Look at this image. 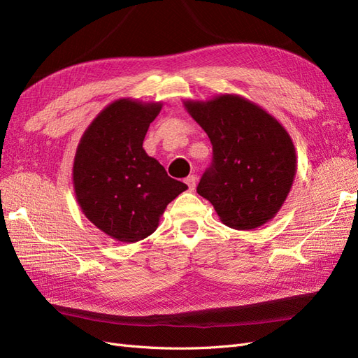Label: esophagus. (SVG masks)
I'll list each match as a JSON object with an SVG mask.
<instances>
[{"instance_id": "esophagus-1", "label": "esophagus", "mask_w": 358, "mask_h": 358, "mask_svg": "<svg viewBox=\"0 0 358 358\" xmlns=\"http://www.w3.org/2000/svg\"><path fill=\"white\" fill-rule=\"evenodd\" d=\"M185 182H187V185H188L189 191H194V188H196V182H197V178L194 176V175H191V176H188V178L185 179Z\"/></svg>"}]
</instances>
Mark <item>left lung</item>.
Segmentation results:
<instances>
[{"instance_id": "8db88e82", "label": "left lung", "mask_w": 358, "mask_h": 358, "mask_svg": "<svg viewBox=\"0 0 358 358\" xmlns=\"http://www.w3.org/2000/svg\"><path fill=\"white\" fill-rule=\"evenodd\" d=\"M183 107L213 148L212 167L203 175L197 192L230 229L254 230L272 221L297 171L296 148L285 127L262 106L237 94L185 100Z\"/></svg>"}]
</instances>
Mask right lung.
<instances>
[{
	"instance_id": "right-lung-1",
	"label": "right lung",
	"mask_w": 358,
	"mask_h": 358,
	"mask_svg": "<svg viewBox=\"0 0 358 358\" xmlns=\"http://www.w3.org/2000/svg\"><path fill=\"white\" fill-rule=\"evenodd\" d=\"M161 109V101L115 100L94 117L76 149V201L116 242L134 243L152 234L167 204L188 189L143 149Z\"/></svg>"
}]
</instances>
